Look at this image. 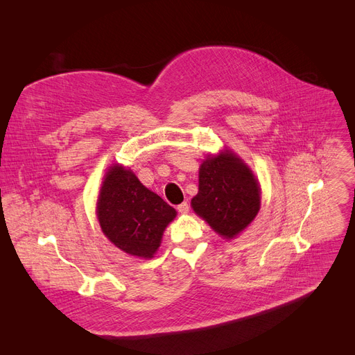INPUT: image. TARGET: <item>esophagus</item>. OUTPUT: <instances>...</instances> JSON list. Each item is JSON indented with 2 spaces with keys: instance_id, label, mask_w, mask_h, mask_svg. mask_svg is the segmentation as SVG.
Instances as JSON below:
<instances>
[{
  "instance_id": "esophagus-1",
  "label": "esophagus",
  "mask_w": 355,
  "mask_h": 355,
  "mask_svg": "<svg viewBox=\"0 0 355 355\" xmlns=\"http://www.w3.org/2000/svg\"><path fill=\"white\" fill-rule=\"evenodd\" d=\"M189 209H190V206H189V202H181V204H178L177 206V210H178V213H181V214H187L189 213Z\"/></svg>"
}]
</instances>
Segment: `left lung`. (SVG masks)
Listing matches in <instances>:
<instances>
[{
    "mask_svg": "<svg viewBox=\"0 0 355 355\" xmlns=\"http://www.w3.org/2000/svg\"><path fill=\"white\" fill-rule=\"evenodd\" d=\"M194 211L220 236L233 239L245 230L260 209L257 180L236 155L226 151L200 166Z\"/></svg>",
    "mask_w": 355,
    "mask_h": 355,
    "instance_id": "1",
    "label": "left lung"
}]
</instances>
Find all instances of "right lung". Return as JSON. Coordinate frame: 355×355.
<instances>
[{"label": "right lung", "mask_w": 355, "mask_h": 355, "mask_svg": "<svg viewBox=\"0 0 355 355\" xmlns=\"http://www.w3.org/2000/svg\"><path fill=\"white\" fill-rule=\"evenodd\" d=\"M175 214L130 170L114 165L107 171L98 200V218L105 236L125 253L153 257Z\"/></svg>", "instance_id": "right-lung-1"}]
</instances>
